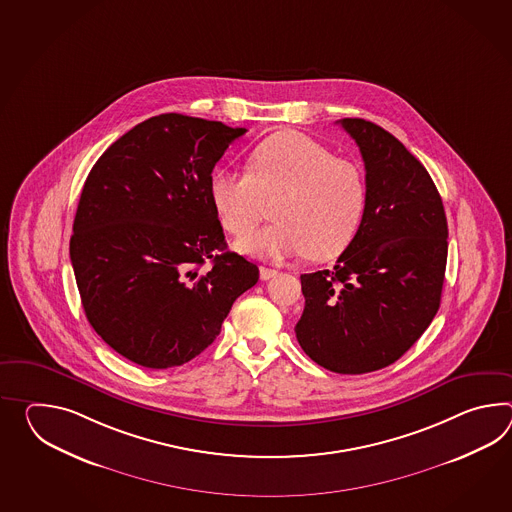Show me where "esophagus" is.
I'll return each mask as SVG.
<instances>
[{"label": "esophagus", "instance_id": "esophagus-1", "mask_svg": "<svg viewBox=\"0 0 512 512\" xmlns=\"http://www.w3.org/2000/svg\"><path fill=\"white\" fill-rule=\"evenodd\" d=\"M277 275L275 268H268V266H261V279L262 281H268Z\"/></svg>", "mask_w": 512, "mask_h": 512}]
</instances>
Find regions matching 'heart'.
<instances>
[{
	"instance_id": "obj_1",
	"label": "heart",
	"mask_w": 512,
	"mask_h": 512,
	"mask_svg": "<svg viewBox=\"0 0 512 512\" xmlns=\"http://www.w3.org/2000/svg\"><path fill=\"white\" fill-rule=\"evenodd\" d=\"M248 174L216 172L209 196L224 229L242 237L261 222L266 204L275 224L237 242V250L270 261L338 257L353 242L367 205L362 169L297 132H277L253 148Z\"/></svg>"
}]
</instances>
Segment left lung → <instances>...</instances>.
Wrapping results in <instances>:
<instances>
[{"instance_id":"obj_1","label":"left lung","mask_w":512,"mask_h":512,"mask_svg":"<svg viewBox=\"0 0 512 512\" xmlns=\"http://www.w3.org/2000/svg\"><path fill=\"white\" fill-rule=\"evenodd\" d=\"M360 147L367 205L332 270L303 273L301 349L340 375L397 362L441 305L448 224L428 171L397 137L365 119H341Z\"/></svg>"}]
</instances>
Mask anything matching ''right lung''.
Listing matches in <instances>:
<instances>
[{"label":"right lung","mask_w":512,"mask_h":512,"mask_svg":"<svg viewBox=\"0 0 512 512\" xmlns=\"http://www.w3.org/2000/svg\"><path fill=\"white\" fill-rule=\"evenodd\" d=\"M246 128L182 114L134 126L93 165L69 257L91 327L148 369L185 364L220 334L257 264L228 251L209 183ZM212 268L200 271L205 261Z\"/></svg>","instance_id":"1"}]
</instances>
